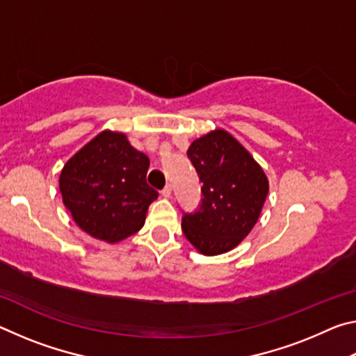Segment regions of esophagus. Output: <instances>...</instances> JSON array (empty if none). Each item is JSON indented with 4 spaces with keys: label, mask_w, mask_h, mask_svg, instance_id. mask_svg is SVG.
I'll list each match as a JSON object with an SVG mask.
<instances>
[{
    "label": "esophagus",
    "mask_w": 356,
    "mask_h": 356,
    "mask_svg": "<svg viewBox=\"0 0 356 356\" xmlns=\"http://www.w3.org/2000/svg\"><path fill=\"white\" fill-rule=\"evenodd\" d=\"M161 195H163L165 197H171L172 195V186L171 185H166L163 190H161Z\"/></svg>",
    "instance_id": "34e87169"
}]
</instances>
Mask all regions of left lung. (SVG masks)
Here are the masks:
<instances>
[{
    "label": "left lung",
    "mask_w": 356,
    "mask_h": 356,
    "mask_svg": "<svg viewBox=\"0 0 356 356\" xmlns=\"http://www.w3.org/2000/svg\"><path fill=\"white\" fill-rule=\"evenodd\" d=\"M188 159L202 182V202L185 213L182 231L204 256L222 254L248 236L268 195L261 165L229 131L216 129L193 141Z\"/></svg>",
    "instance_id": "left-lung-1"
}]
</instances>
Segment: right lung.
<instances>
[{"label":"right lung","instance_id":"obj_1","mask_svg":"<svg viewBox=\"0 0 356 356\" xmlns=\"http://www.w3.org/2000/svg\"><path fill=\"white\" fill-rule=\"evenodd\" d=\"M149 159L122 131L104 130L64 165L59 191L76 226L118 243L140 231L159 193L146 182Z\"/></svg>","mask_w":356,"mask_h":356}]
</instances>
